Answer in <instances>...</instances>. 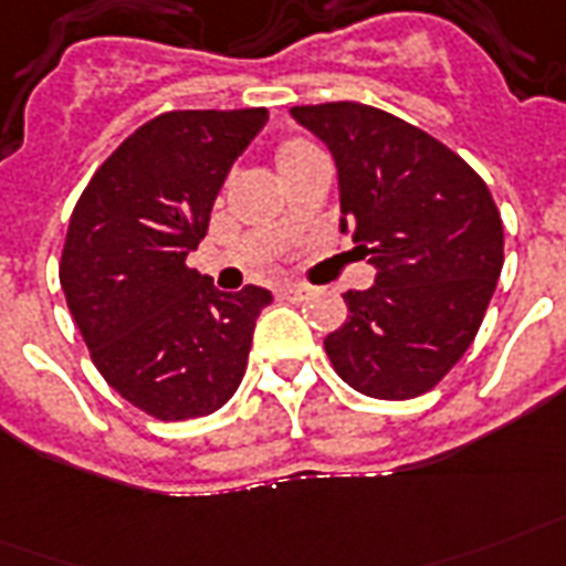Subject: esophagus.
<instances>
[{"label": "esophagus", "mask_w": 566, "mask_h": 566, "mask_svg": "<svg viewBox=\"0 0 566 566\" xmlns=\"http://www.w3.org/2000/svg\"><path fill=\"white\" fill-rule=\"evenodd\" d=\"M280 297H283V301H292V304H301V301L310 297V289L297 286V283H286V286H280Z\"/></svg>", "instance_id": "obj_1"}]
</instances>
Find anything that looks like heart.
<instances>
[{
  "instance_id": "obj_1",
  "label": "heart",
  "mask_w": 566,
  "mask_h": 566,
  "mask_svg": "<svg viewBox=\"0 0 566 566\" xmlns=\"http://www.w3.org/2000/svg\"><path fill=\"white\" fill-rule=\"evenodd\" d=\"M315 147L313 144L301 142V138H289V142H283L277 147V168H286V165H292L295 159H301V156H306V153H313Z\"/></svg>"
}]
</instances>
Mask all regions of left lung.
I'll list each match as a JSON object with an SVG mask.
<instances>
[{
    "mask_svg": "<svg viewBox=\"0 0 566 566\" xmlns=\"http://www.w3.org/2000/svg\"><path fill=\"white\" fill-rule=\"evenodd\" d=\"M289 115L331 150L339 230L375 265L345 292L348 322L324 339L363 396L416 398L470 348L502 274V218L484 179L446 144L360 103L295 105Z\"/></svg>",
    "mask_w": 566,
    "mask_h": 566,
    "instance_id": "8db88e82",
    "label": "left lung"
}]
</instances>
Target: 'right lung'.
Instances as JSON below:
<instances>
[{
    "mask_svg": "<svg viewBox=\"0 0 566 566\" xmlns=\"http://www.w3.org/2000/svg\"><path fill=\"white\" fill-rule=\"evenodd\" d=\"M265 124V108L153 117L103 161L70 214L59 277L91 360L165 422L233 398L271 304L269 289L218 292L186 265L223 179Z\"/></svg>",
    "mask_w": 566,
    "mask_h": 566,
    "instance_id": "obj_1",
    "label": "right lung"
}]
</instances>
